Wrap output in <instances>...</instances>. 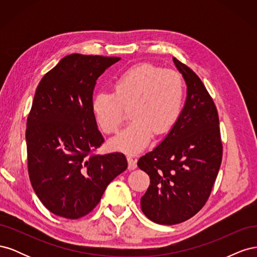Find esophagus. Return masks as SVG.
Returning <instances> with one entry per match:
<instances>
[{"mask_svg":"<svg viewBox=\"0 0 257 257\" xmlns=\"http://www.w3.org/2000/svg\"><path fill=\"white\" fill-rule=\"evenodd\" d=\"M127 163H128V169L130 170H134L137 167L136 159L133 158V157H131V155H128V157H127Z\"/></svg>","mask_w":257,"mask_h":257,"instance_id":"esophagus-1","label":"esophagus"}]
</instances>
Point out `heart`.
Listing matches in <instances>:
<instances>
[{"instance_id":"b5f03b06","label":"heart","mask_w":257,"mask_h":257,"mask_svg":"<svg viewBox=\"0 0 257 257\" xmlns=\"http://www.w3.org/2000/svg\"><path fill=\"white\" fill-rule=\"evenodd\" d=\"M184 85L180 74L152 64H139L124 72L113 83V92L99 91L92 98V110L105 134L118 132L130 109L132 121L110 142L112 148L137 153L152 135L165 134L181 113Z\"/></svg>"}]
</instances>
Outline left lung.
<instances>
[{
    "mask_svg": "<svg viewBox=\"0 0 257 257\" xmlns=\"http://www.w3.org/2000/svg\"><path fill=\"white\" fill-rule=\"evenodd\" d=\"M188 85V96L168 135L137 165L150 177L141 199L151 221L175 225L205 206L219 173L223 145L219 114L211 95L192 69L174 58Z\"/></svg>",
    "mask_w": 257,
    "mask_h": 257,
    "instance_id": "1",
    "label": "left lung"
}]
</instances>
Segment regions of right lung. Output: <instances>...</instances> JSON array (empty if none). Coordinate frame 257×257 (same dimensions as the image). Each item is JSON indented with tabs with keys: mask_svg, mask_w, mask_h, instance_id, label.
<instances>
[{
	"mask_svg": "<svg viewBox=\"0 0 257 257\" xmlns=\"http://www.w3.org/2000/svg\"><path fill=\"white\" fill-rule=\"evenodd\" d=\"M119 60L69 54L37 85L27 120L28 172L37 197L56 215H87L127 168L123 153H96L104 138L92 110L96 79Z\"/></svg>",
	"mask_w": 257,
	"mask_h": 257,
	"instance_id": "obj_1",
	"label": "right lung"
}]
</instances>
